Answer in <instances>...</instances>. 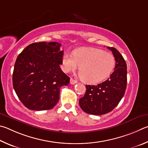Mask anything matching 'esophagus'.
<instances>
[{
    "instance_id": "1",
    "label": "esophagus",
    "mask_w": 148,
    "mask_h": 148,
    "mask_svg": "<svg viewBox=\"0 0 148 148\" xmlns=\"http://www.w3.org/2000/svg\"><path fill=\"white\" fill-rule=\"evenodd\" d=\"M77 82V81H76V80H74L73 79H70V84H76Z\"/></svg>"
}]
</instances>
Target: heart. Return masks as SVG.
Masks as SVG:
<instances>
[{"instance_id": "heart-1", "label": "heart", "mask_w": 148, "mask_h": 148, "mask_svg": "<svg viewBox=\"0 0 148 148\" xmlns=\"http://www.w3.org/2000/svg\"><path fill=\"white\" fill-rule=\"evenodd\" d=\"M62 69L65 72L75 71L79 67V75L84 82L96 84L110 75L115 66L112 54L96 48H81L73 55L66 52L62 56Z\"/></svg>"}]
</instances>
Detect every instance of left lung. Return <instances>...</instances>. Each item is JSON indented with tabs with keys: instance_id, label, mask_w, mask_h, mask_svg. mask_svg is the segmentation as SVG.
<instances>
[{
	"instance_id": "obj_1",
	"label": "left lung",
	"mask_w": 148,
	"mask_h": 148,
	"mask_svg": "<svg viewBox=\"0 0 148 148\" xmlns=\"http://www.w3.org/2000/svg\"><path fill=\"white\" fill-rule=\"evenodd\" d=\"M116 60L114 71L105 81L97 85H86V91L79 99L84 112L93 115H103L112 111L125 94L127 87V64L117 49L107 47Z\"/></svg>"
}]
</instances>
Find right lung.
Returning <instances> with one entry per match:
<instances>
[{"mask_svg": "<svg viewBox=\"0 0 148 148\" xmlns=\"http://www.w3.org/2000/svg\"><path fill=\"white\" fill-rule=\"evenodd\" d=\"M57 42H37L23 49L15 61L13 86L21 101L28 109L45 110L58 103L60 90L69 83L62 71L64 51Z\"/></svg>", "mask_w": 148, "mask_h": 148, "instance_id": "right-lung-1", "label": "right lung"}]
</instances>
